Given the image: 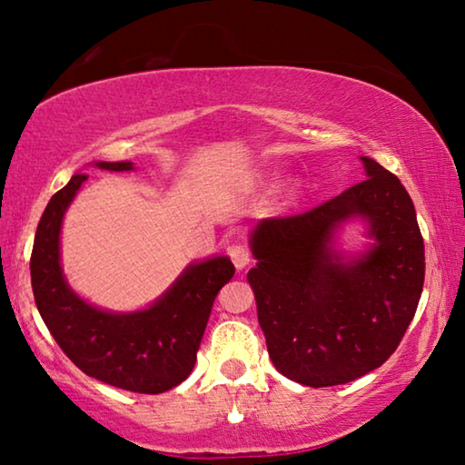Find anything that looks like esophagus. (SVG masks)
<instances>
[{
  "mask_svg": "<svg viewBox=\"0 0 465 465\" xmlns=\"http://www.w3.org/2000/svg\"><path fill=\"white\" fill-rule=\"evenodd\" d=\"M228 255H231L232 263L237 270H245V267L251 263V253L245 245H232L228 249Z\"/></svg>",
  "mask_w": 465,
  "mask_h": 465,
  "instance_id": "obj_1",
  "label": "esophagus"
}]
</instances>
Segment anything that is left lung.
<instances>
[{"instance_id": "left-lung-1", "label": "left lung", "mask_w": 465, "mask_h": 465, "mask_svg": "<svg viewBox=\"0 0 465 465\" xmlns=\"http://www.w3.org/2000/svg\"><path fill=\"white\" fill-rule=\"evenodd\" d=\"M368 177L302 214L275 216L251 234L257 265L247 280L267 351L283 376L311 388L339 386L380 368L401 345L425 282V245L409 192L361 157ZM377 239L343 262L328 247L347 217Z\"/></svg>"}]
</instances>
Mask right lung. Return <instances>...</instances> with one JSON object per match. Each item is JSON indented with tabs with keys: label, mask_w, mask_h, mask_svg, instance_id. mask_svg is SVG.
Instances as JSON below:
<instances>
[{
	"label": "right lung",
	"mask_w": 465,
	"mask_h": 465,
	"mask_svg": "<svg viewBox=\"0 0 465 465\" xmlns=\"http://www.w3.org/2000/svg\"><path fill=\"white\" fill-rule=\"evenodd\" d=\"M97 167L130 171L133 163ZM85 179L73 175L40 216L30 257L36 308L56 345L87 376L138 394L167 392L192 373L212 304L234 265L228 257L190 265L149 311L112 314L89 306L73 294L59 263L63 214Z\"/></svg>",
	"instance_id": "1"
}]
</instances>
